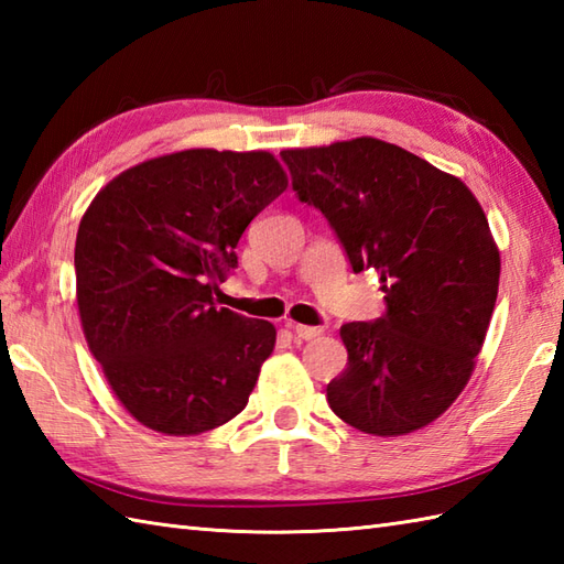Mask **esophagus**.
Returning a JSON list of instances; mask_svg holds the SVG:
<instances>
[{
	"instance_id": "esophagus-1",
	"label": "esophagus",
	"mask_w": 564,
	"mask_h": 564,
	"mask_svg": "<svg viewBox=\"0 0 564 564\" xmlns=\"http://www.w3.org/2000/svg\"><path fill=\"white\" fill-rule=\"evenodd\" d=\"M289 329L295 334L297 339H305V341H310V339H317L322 332V327H307V325H295V322H289Z\"/></svg>"
}]
</instances>
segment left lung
I'll return each mask as SVG.
<instances>
[{
	"instance_id": "1",
	"label": "left lung",
	"mask_w": 564,
	"mask_h": 564,
	"mask_svg": "<svg viewBox=\"0 0 564 564\" xmlns=\"http://www.w3.org/2000/svg\"><path fill=\"white\" fill-rule=\"evenodd\" d=\"M301 203L322 210L351 269L378 271L386 315L349 322L332 412L373 436L434 422L470 380L499 291V249L458 176L392 142L283 150Z\"/></svg>"
}]
</instances>
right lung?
I'll return each instance as SVG.
<instances>
[{
	"mask_svg": "<svg viewBox=\"0 0 564 564\" xmlns=\"http://www.w3.org/2000/svg\"><path fill=\"white\" fill-rule=\"evenodd\" d=\"M285 186L271 152L184 150L130 166L84 213L82 329L142 426L196 436L247 406L275 329L213 295L237 267L247 225Z\"/></svg>",
	"mask_w": 564,
	"mask_h": 564,
	"instance_id": "1",
	"label": "right lung"
}]
</instances>
